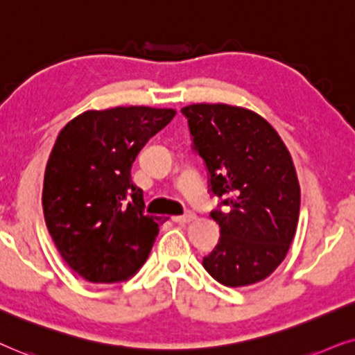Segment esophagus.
I'll return each mask as SVG.
<instances>
[{
  "label": "esophagus",
  "mask_w": 355,
  "mask_h": 355,
  "mask_svg": "<svg viewBox=\"0 0 355 355\" xmlns=\"http://www.w3.org/2000/svg\"><path fill=\"white\" fill-rule=\"evenodd\" d=\"M195 219H196L195 212H187V214H183V216L172 217V220L177 222V224H190V222H193Z\"/></svg>",
  "instance_id": "obj_1"
}]
</instances>
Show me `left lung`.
Returning a JSON list of instances; mask_svg holds the SVG:
<instances>
[{"label":"left lung","instance_id":"left-lung-1","mask_svg":"<svg viewBox=\"0 0 355 355\" xmlns=\"http://www.w3.org/2000/svg\"><path fill=\"white\" fill-rule=\"evenodd\" d=\"M182 113L209 173V191L220 200L211 212L220 239L202 266L227 287L266 279L289 252L299 220L300 187L289 150L247 108L193 103Z\"/></svg>","mask_w":355,"mask_h":355}]
</instances>
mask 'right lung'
I'll return each mask as SVG.
<instances>
[{
    "mask_svg": "<svg viewBox=\"0 0 355 355\" xmlns=\"http://www.w3.org/2000/svg\"><path fill=\"white\" fill-rule=\"evenodd\" d=\"M175 113L153 107L89 110L60 131L42 205L61 258L86 281H126L148 259L164 219L144 214L131 165Z\"/></svg>",
    "mask_w": 355,
    "mask_h": 355,
    "instance_id": "add662e5",
    "label": "right lung"
}]
</instances>
